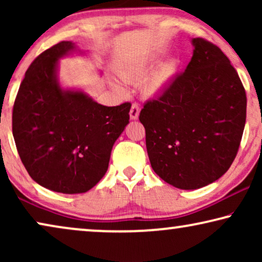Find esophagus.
Returning <instances> with one entry per match:
<instances>
[{
    "mask_svg": "<svg viewBox=\"0 0 262 262\" xmlns=\"http://www.w3.org/2000/svg\"><path fill=\"white\" fill-rule=\"evenodd\" d=\"M139 112H141V108H139V106L137 103H134V105L131 106V110H130V119L131 120H137L138 117H139Z\"/></svg>",
    "mask_w": 262,
    "mask_h": 262,
    "instance_id": "esophagus-1",
    "label": "esophagus"
}]
</instances>
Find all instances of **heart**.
I'll use <instances>...</instances> for the list:
<instances>
[{"label": "heart", "instance_id": "1", "mask_svg": "<svg viewBox=\"0 0 262 262\" xmlns=\"http://www.w3.org/2000/svg\"><path fill=\"white\" fill-rule=\"evenodd\" d=\"M161 55L157 51L146 53L124 62L118 68L120 77L134 83L142 82V93L146 98L154 99L163 95L177 78L180 70V62L177 58L160 63ZM112 85L120 93L125 92L123 85L113 82Z\"/></svg>", "mask_w": 262, "mask_h": 262}]
</instances>
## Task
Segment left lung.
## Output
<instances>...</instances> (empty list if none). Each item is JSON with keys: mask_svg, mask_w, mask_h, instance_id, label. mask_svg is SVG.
<instances>
[{"mask_svg": "<svg viewBox=\"0 0 262 262\" xmlns=\"http://www.w3.org/2000/svg\"><path fill=\"white\" fill-rule=\"evenodd\" d=\"M191 42L184 73L139 114L154 171L180 189L202 188L224 175L246 124V92L230 60L210 41Z\"/></svg>", "mask_w": 262, "mask_h": 262, "instance_id": "8db88e82", "label": "left lung"}]
</instances>
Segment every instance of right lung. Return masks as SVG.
<instances>
[{"mask_svg": "<svg viewBox=\"0 0 262 262\" xmlns=\"http://www.w3.org/2000/svg\"><path fill=\"white\" fill-rule=\"evenodd\" d=\"M84 55L60 41L33 60L13 108V136L31 178L50 191L77 194L108 169L114 143L128 124L131 103L100 105L80 88L63 87L59 60Z\"/></svg>", "mask_w": 262, "mask_h": 262, "instance_id": "add662e5", "label": "right lung"}]
</instances>
